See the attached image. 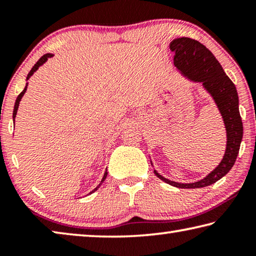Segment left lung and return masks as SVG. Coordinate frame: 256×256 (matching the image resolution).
Masks as SVG:
<instances>
[{
    "mask_svg": "<svg viewBox=\"0 0 256 256\" xmlns=\"http://www.w3.org/2000/svg\"><path fill=\"white\" fill-rule=\"evenodd\" d=\"M175 52L174 66L190 81L201 82L203 88L214 98L222 116L227 133L226 151L222 160L204 178L194 183H177L164 178L154 170L156 176L164 183L180 188H200L216 183L227 174L236 162L242 138V123L238 108V94L235 84L224 73L214 55L200 42L188 37H180L170 42ZM151 164L152 162L150 160Z\"/></svg>",
    "mask_w": 256,
    "mask_h": 256,
    "instance_id": "obj_1",
    "label": "left lung"
}]
</instances>
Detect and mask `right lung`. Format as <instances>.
<instances>
[{"instance_id": "add662e5", "label": "right lung", "mask_w": 256, "mask_h": 256, "mask_svg": "<svg viewBox=\"0 0 256 256\" xmlns=\"http://www.w3.org/2000/svg\"><path fill=\"white\" fill-rule=\"evenodd\" d=\"M52 56H54V54H50V53H47V54H45V55H42V58L38 60V62L34 64V66H32V70H30V72L28 73V76H27V79L26 80H29L30 79V76H32L34 72H36L38 68H40V66H42V64H44L47 60H48L50 58H52ZM27 86H28V82L27 84H26V86H24V89L22 90V92H20V94L18 97H16V104H14V115H12V118H14H14H16V112H18V108H19V104H20V102H21V99H22V97H24V92H27ZM106 177H107V170H106V172H105V174H104V176H102V182L100 183H99V185L97 186L96 188L94 190H92V192H90L89 194H92V193H94V192H96V190L99 188V186H100L102 183H104V180H106Z\"/></svg>"}]
</instances>
